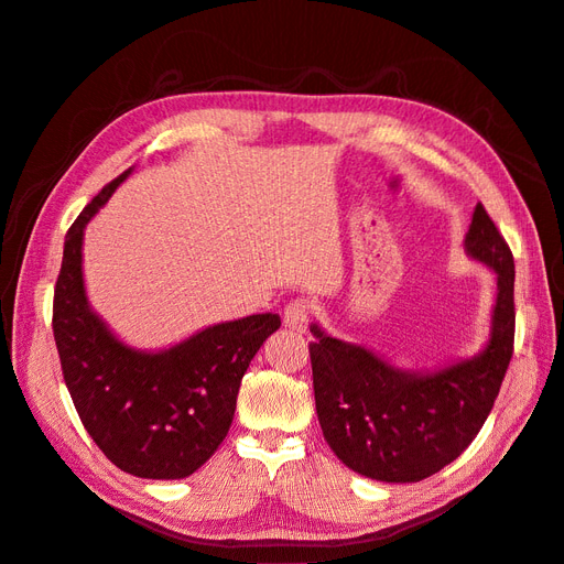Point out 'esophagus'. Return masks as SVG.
Listing matches in <instances>:
<instances>
[{"label": "esophagus", "instance_id": "1", "mask_svg": "<svg viewBox=\"0 0 564 564\" xmlns=\"http://www.w3.org/2000/svg\"><path fill=\"white\" fill-rule=\"evenodd\" d=\"M311 313H313V304L308 300H292L285 311H283V323L285 327H290L292 332H306L308 321H311Z\"/></svg>", "mask_w": 564, "mask_h": 564}]
</instances>
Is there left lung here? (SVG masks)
I'll return each mask as SVG.
<instances>
[{
    "label": "left lung",
    "instance_id": "left-lung-1",
    "mask_svg": "<svg viewBox=\"0 0 564 564\" xmlns=\"http://www.w3.org/2000/svg\"><path fill=\"white\" fill-rule=\"evenodd\" d=\"M465 251L498 274L486 348L435 373H410L313 325L315 412L334 454L378 481H422L458 458L494 410L513 352V256L477 203Z\"/></svg>",
    "mask_w": 564,
    "mask_h": 564
}]
</instances>
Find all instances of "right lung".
<instances>
[{
	"label": "right lung",
	"mask_w": 564,
	"mask_h": 564,
	"mask_svg": "<svg viewBox=\"0 0 564 564\" xmlns=\"http://www.w3.org/2000/svg\"><path fill=\"white\" fill-rule=\"evenodd\" d=\"M129 173L104 186L66 232L53 332L68 394L99 449L129 475L182 479L224 443L241 378L281 317L256 313L214 325L163 352L117 340L85 297L83 232Z\"/></svg>",
	"instance_id": "1"
}]
</instances>
